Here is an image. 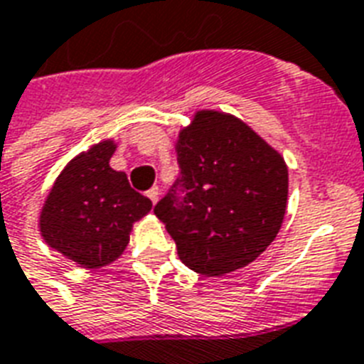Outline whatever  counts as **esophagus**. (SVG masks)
Wrapping results in <instances>:
<instances>
[{
    "mask_svg": "<svg viewBox=\"0 0 364 364\" xmlns=\"http://www.w3.org/2000/svg\"><path fill=\"white\" fill-rule=\"evenodd\" d=\"M146 196H148V199H150V201L156 205L157 199H159V188H157V186H154V188H150V190L146 191Z\"/></svg>",
    "mask_w": 364,
    "mask_h": 364,
    "instance_id": "obj_1",
    "label": "esophagus"
}]
</instances>
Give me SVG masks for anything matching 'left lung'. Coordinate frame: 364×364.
Instances as JSON below:
<instances>
[{"label":"left lung","instance_id":"1","mask_svg":"<svg viewBox=\"0 0 364 364\" xmlns=\"http://www.w3.org/2000/svg\"><path fill=\"white\" fill-rule=\"evenodd\" d=\"M180 174L154 213L180 260L216 277L256 260L283 224L284 159L243 121L197 112L176 142Z\"/></svg>","mask_w":364,"mask_h":364}]
</instances>
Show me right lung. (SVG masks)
<instances>
[{"instance_id": "add662e5", "label": "right lung", "mask_w": 364, "mask_h": 364, "mask_svg": "<svg viewBox=\"0 0 364 364\" xmlns=\"http://www.w3.org/2000/svg\"><path fill=\"white\" fill-rule=\"evenodd\" d=\"M114 151L106 140L68 163L39 216L45 243L91 269L123 255L132 224L151 208L125 173L109 167Z\"/></svg>"}]
</instances>
